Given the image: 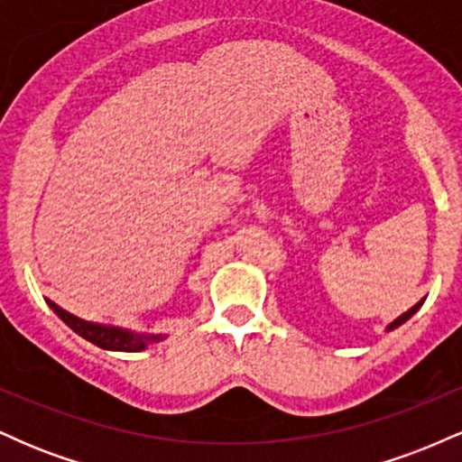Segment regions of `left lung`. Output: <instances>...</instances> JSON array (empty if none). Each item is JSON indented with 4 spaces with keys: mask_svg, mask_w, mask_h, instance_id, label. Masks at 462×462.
Returning <instances> with one entry per match:
<instances>
[{
    "mask_svg": "<svg viewBox=\"0 0 462 462\" xmlns=\"http://www.w3.org/2000/svg\"><path fill=\"white\" fill-rule=\"evenodd\" d=\"M421 304H423V300L421 301H417V304L415 306H412V309H408L406 312H404V315H400V317H397V319L393 321V323H389V328H386V330H395V328H400L402 326V323H406L408 319H411V317L412 315H415V312L419 310V309H421Z\"/></svg>",
    "mask_w": 462,
    "mask_h": 462,
    "instance_id": "1",
    "label": "left lung"
}]
</instances>
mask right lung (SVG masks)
<instances>
[{"instance_id": "right-lung-1", "label": "right lung", "mask_w": 462, "mask_h": 462, "mask_svg": "<svg viewBox=\"0 0 462 462\" xmlns=\"http://www.w3.org/2000/svg\"><path fill=\"white\" fill-rule=\"evenodd\" d=\"M47 304H50V309L54 310L73 332L102 349H113V352H141V349L147 347V343L161 341V338H164L162 334H136L132 330H124V328L84 321L79 319V317L71 315V312H67L65 309H60V306L54 304V301L47 300Z\"/></svg>"}]
</instances>
